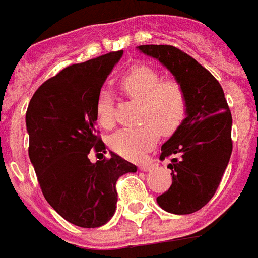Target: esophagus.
Returning <instances> with one entry per match:
<instances>
[{
    "label": "esophagus",
    "mask_w": 258,
    "mask_h": 258,
    "mask_svg": "<svg viewBox=\"0 0 258 258\" xmlns=\"http://www.w3.org/2000/svg\"><path fill=\"white\" fill-rule=\"evenodd\" d=\"M152 168H154V163H152V162L142 163V165L139 166V169H140V170H144V172H147V170H151Z\"/></svg>",
    "instance_id": "obj_1"
}]
</instances>
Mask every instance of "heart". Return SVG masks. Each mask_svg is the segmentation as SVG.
Listing matches in <instances>:
<instances>
[{
	"mask_svg": "<svg viewBox=\"0 0 258 258\" xmlns=\"http://www.w3.org/2000/svg\"><path fill=\"white\" fill-rule=\"evenodd\" d=\"M119 85L129 97L140 101V126L125 127L112 135V150L129 159H140L157 144L159 135H173L187 114V97L176 81H162L161 74L147 66H137L122 75ZM96 115L101 126H114V101L103 89L96 101Z\"/></svg>",
	"mask_w": 258,
	"mask_h": 258,
	"instance_id": "heart-1",
	"label": "heart"
}]
</instances>
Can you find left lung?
Masks as SVG:
<instances>
[{"label": "left lung", "mask_w": 258, "mask_h": 258, "mask_svg": "<svg viewBox=\"0 0 258 258\" xmlns=\"http://www.w3.org/2000/svg\"><path fill=\"white\" fill-rule=\"evenodd\" d=\"M137 48L159 60L187 97L183 123L161 148V159H172V185L157 202L169 213H194L212 199L229 162L231 111L219 81L189 54L172 45Z\"/></svg>", "instance_id": "obj_1"}]
</instances>
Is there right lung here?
I'll use <instances>...</instances> for the list:
<instances>
[{
    "label": "right lung",
    "mask_w": 258,
    "mask_h": 258,
    "mask_svg": "<svg viewBox=\"0 0 258 258\" xmlns=\"http://www.w3.org/2000/svg\"><path fill=\"white\" fill-rule=\"evenodd\" d=\"M122 53L63 69L39 86L26 112L29 157L45 199L63 219L82 228L110 221L118 201L116 180L137 170L114 152L95 163L88 158L90 151L106 152L96 129V101Z\"/></svg>",
    "instance_id": "obj_1"
}]
</instances>
